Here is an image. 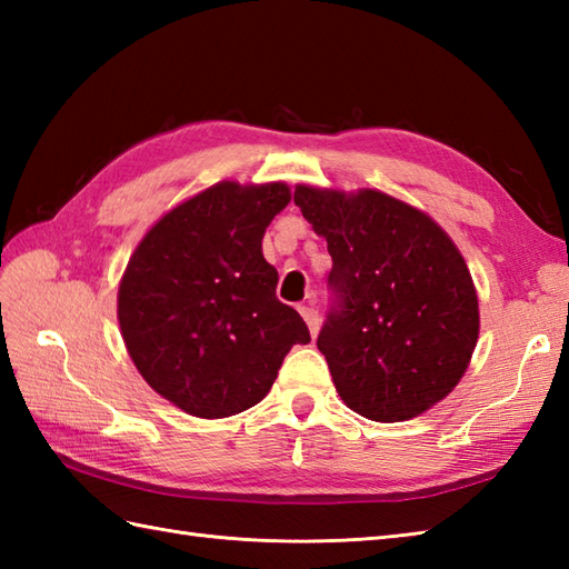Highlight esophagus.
Listing matches in <instances>:
<instances>
[{"label": "esophagus", "instance_id": "obj_1", "mask_svg": "<svg viewBox=\"0 0 569 569\" xmlns=\"http://www.w3.org/2000/svg\"><path fill=\"white\" fill-rule=\"evenodd\" d=\"M298 310H300V316H303V320L308 322L310 335L318 337V330H320V316H318V310L312 308V306H300Z\"/></svg>", "mask_w": 569, "mask_h": 569}]
</instances>
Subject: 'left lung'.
I'll return each mask as SVG.
<instances>
[{"instance_id": "1", "label": "left lung", "mask_w": 569, "mask_h": 569, "mask_svg": "<svg viewBox=\"0 0 569 569\" xmlns=\"http://www.w3.org/2000/svg\"><path fill=\"white\" fill-rule=\"evenodd\" d=\"M293 202L332 257V306L318 349L342 401L379 422L442 401L479 337L477 291L452 239L379 190L298 186Z\"/></svg>"}]
</instances>
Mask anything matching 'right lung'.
Segmentation results:
<instances>
[{
    "mask_svg": "<svg viewBox=\"0 0 569 569\" xmlns=\"http://www.w3.org/2000/svg\"><path fill=\"white\" fill-rule=\"evenodd\" d=\"M291 190L217 183L141 239L119 286V328L141 377L198 418L257 406L308 325L276 298L266 227Z\"/></svg>",
    "mask_w": 569,
    "mask_h": 569,
    "instance_id": "1",
    "label": "right lung"
}]
</instances>
